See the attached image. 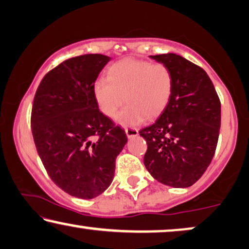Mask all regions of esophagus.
<instances>
[{"mask_svg":"<svg viewBox=\"0 0 249 249\" xmlns=\"http://www.w3.org/2000/svg\"><path fill=\"white\" fill-rule=\"evenodd\" d=\"M125 133H126L127 138H133V137H137L139 134V131L134 127H125Z\"/></svg>","mask_w":249,"mask_h":249,"instance_id":"esophagus-1","label":"esophagus"}]
</instances>
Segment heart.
<instances>
[{
  "label": "heart",
  "mask_w": 249,
  "mask_h": 249,
  "mask_svg": "<svg viewBox=\"0 0 249 249\" xmlns=\"http://www.w3.org/2000/svg\"><path fill=\"white\" fill-rule=\"evenodd\" d=\"M174 90V75L168 66L134 58L122 59L108 69L107 78L94 84V98L105 116L115 117L124 101L128 104L119 112L123 125H137L145 118L158 117L170 104Z\"/></svg>",
  "instance_id": "heart-1"
}]
</instances>
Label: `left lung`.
<instances>
[{"label": "left lung", "instance_id": "8db88e82", "mask_svg": "<svg viewBox=\"0 0 249 249\" xmlns=\"http://www.w3.org/2000/svg\"><path fill=\"white\" fill-rule=\"evenodd\" d=\"M150 58L171 68L174 90L154 124L139 131L148 144L144 166L160 183L190 187L214 157L221 126L220 98L199 66L175 53Z\"/></svg>", "mask_w": 249, "mask_h": 249}]
</instances>
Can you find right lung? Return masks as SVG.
<instances>
[{
    "mask_svg": "<svg viewBox=\"0 0 249 249\" xmlns=\"http://www.w3.org/2000/svg\"><path fill=\"white\" fill-rule=\"evenodd\" d=\"M110 58L84 54L46 74L32 107L36 150L51 180L71 196L92 199L110 185L125 131L99 110L94 82Z\"/></svg>",
    "mask_w": 249,
    "mask_h": 249,
    "instance_id": "add662e5",
    "label": "right lung"
}]
</instances>
